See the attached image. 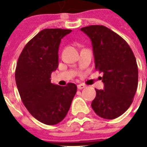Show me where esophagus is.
I'll return each instance as SVG.
<instances>
[{"label": "esophagus", "mask_w": 147, "mask_h": 147, "mask_svg": "<svg viewBox=\"0 0 147 147\" xmlns=\"http://www.w3.org/2000/svg\"><path fill=\"white\" fill-rule=\"evenodd\" d=\"M77 87H78V89H83V88H85L86 87V85H84V84H83V83H80V84H78L77 85Z\"/></svg>", "instance_id": "obj_1"}]
</instances>
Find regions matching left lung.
I'll use <instances>...</instances> for the list:
<instances>
[{
	"label": "left lung",
	"instance_id": "obj_1",
	"mask_svg": "<svg viewBox=\"0 0 147 147\" xmlns=\"http://www.w3.org/2000/svg\"><path fill=\"white\" fill-rule=\"evenodd\" d=\"M92 42L95 68L103 72L104 89L96 90L91 107L104 119L121 116L138 87V66L131 49L120 35L102 25L81 28Z\"/></svg>",
	"mask_w": 147,
	"mask_h": 147
}]
</instances>
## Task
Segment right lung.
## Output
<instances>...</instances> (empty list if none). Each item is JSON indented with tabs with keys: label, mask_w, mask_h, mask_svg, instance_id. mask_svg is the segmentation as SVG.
<instances>
[{
	"label": "right lung",
	"mask_w": 147,
	"mask_h": 147,
	"mask_svg": "<svg viewBox=\"0 0 147 147\" xmlns=\"http://www.w3.org/2000/svg\"><path fill=\"white\" fill-rule=\"evenodd\" d=\"M71 30L44 29L27 42L16 68V83L21 100L35 119L48 125L60 123L70 109L77 86L51 83L58 67V50L63 37Z\"/></svg>",
	"instance_id": "1"
}]
</instances>
